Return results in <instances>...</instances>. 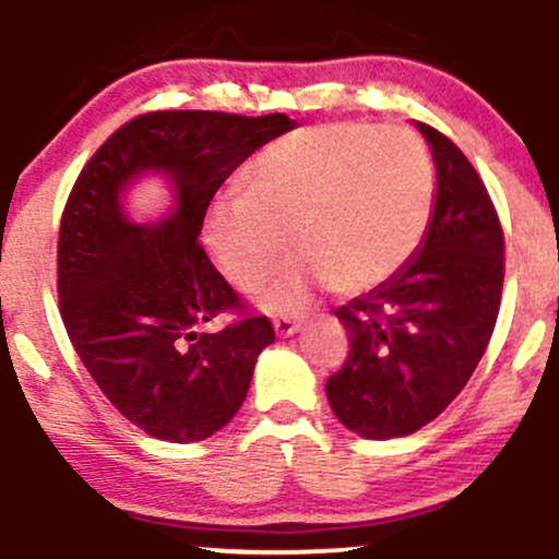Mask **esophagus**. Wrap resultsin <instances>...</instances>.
I'll use <instances>...</instances> for the list:
<instances>
[{
    "instance_id": "obj_1",
    "label": "esophagus",
    "mask_w": 559,
    "mask_h": 559,
    "mask_svg": "<svg viewBox=\"0 0 559 559\" xmlns=\"http://www.w3.org/2000/svg\"><path fill=\"white\" fill-rule=\"evenodd\" d=\"M299 320L297 318H273V329L278 336H292V333L299 331Z\"/></svg>"
}]
</instances>
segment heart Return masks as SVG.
<instances>
[{
    "label": "heart",
    "mask_w": 559,
    "mask_h": 559,
    "mask_svg": "<svg viewBox=\"0 0 559 559\" xmlns=\"http://www.w3.org/2000/svg\"><path fill=\"white\" fill-rule=\"evenodd\" d=\"M241 189L210 210L204 241L239 292L265 284L292 241L301 262L265 301L294 310L318 286L357 297L394 278L431 223L436 170L407 128L331 123L267 146Z\"/></svg>",
    "instance_id": "1"
}]
</instances>
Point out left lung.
<instances>
[{
  "mask_svg": "<svg viewBox=\"0 0 559 559\" xmlns=\"http://www.w3.org/2000/svg\"><path fill=\"white\" fill-rule=\"evenodd\" d=\"M436 163V204L420 254L368 297L338 307L349 355L325 394L349 431L394 439L439 418L465 389L497 325L504 234L460 146L418 123Z\"/></svg>",
  "mask_w": 559,
  "mask_h": 559,
  "instance_id": "obj_1",
  "label": "left lung"
}]
</instances>
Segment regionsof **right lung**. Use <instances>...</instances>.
Listing matches in <instances>:
<instances>
[{"label":"right lung","instance_id":"right-lung-1","mask_svg":"<svg viewBox=\"0 0 559 559\" xmlns=\"http://www.w3.org/2000/svg\"><path fill=\"white\" fill-rule=\"evenodd\" d=\"M292 126L284 112H144L70 189L57 239L62 323L102 394L155 439L189 444L221 431L273 344V323L217 273L199 230L230 173ZM141 169L168 171L177 186L179 207L159 227H133L119 210V191ZM217 314L235 320L202 334Z\"/></svg>","mask_w":559,"mask_h":559}]
</instances>
